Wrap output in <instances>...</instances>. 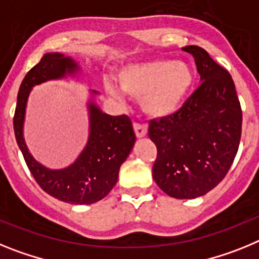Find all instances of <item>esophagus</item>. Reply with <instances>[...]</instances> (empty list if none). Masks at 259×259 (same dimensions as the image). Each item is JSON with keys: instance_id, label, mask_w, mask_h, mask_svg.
Returning a JSON list of instances; mask_svg holds the SVG:
<instances>
[{"instance_id": "esophagus-1", "label": "esophagus", "mask_w": 259, "mask_h": 259, "mask_svg": "<svg viewBox=\"0 0 259 259\" xmlns=\"http://www.w3.org/2000/svg\"><path fill=\"white\" fill-rule=\"evenodd\" d=\"M134 132H136L137 138H143L147 134V129L146 126H142V125H139V123H134Z\"/></svg>"}]
</instances>
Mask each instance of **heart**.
I'll return each mask as SVG.
<instances>
[{
	"label": "heart",
	"instance_id": "heart-1",
	"mask_svg": "<svg viewBox=\"0 0 259 259\" xmlns=\"http://www.w3.org/2000/svg\"><path fill=\"white\" fill-rule=\"evenodd\" d=\"M117 82L125 94L139 99L147 116L168 118L185 107L195 75L186 62L156 58L125 65L117 73ZM104 86L112 98H120V91L111 82H105Z\"/></svg>",
	"mask_w": 259,
	"mask_h": 259
}]
</instances>
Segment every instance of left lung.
I'll return each mask as SVG.
<instances>
[{
  "label": "left lung",
  "instance_id": "obj_1",
  "mask_svg": "<svg viewBox=\"0 0 259 259\" xmlns=\"http://www.w3.org/2000/svg\"><path fill=\"white\" fill-rule=\"evenodd\" d=\"M193 55L201 86L177 114L150 122L157 148L152 177L165 194L193 199L212 190L232 165L241 138L242 112L228 71L197 46Z\"/></svg>",
  "mask_w": 259,
  "mask_h": 259
}]
</instances>
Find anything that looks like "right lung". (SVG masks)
Returning <instances> with one entry per match:
<instances>
[{"label":"right lung","instance_id":"add662e5","mask_svg":"<svg viewBox=\"0 0 259 259\" xmlns=\"http://www.w3.org/2000/svg\"><path fill=\"white\" fill-rule=\"evenodd\" d=\"M79 62L64 53H46L24 76L18 92L14 133L27 167L40 188L56 199L70 204H91L100 201L116 185L121 164L136 143V134L127 116H109L96 103L99 92L90 90L86 108L89 138L75 160L65 168L52 169L37 161L23 136L28 98L35 86L49 80L78 78Z\"/></svg>","mask_w":259,"mask_h":259}]
</instances>
